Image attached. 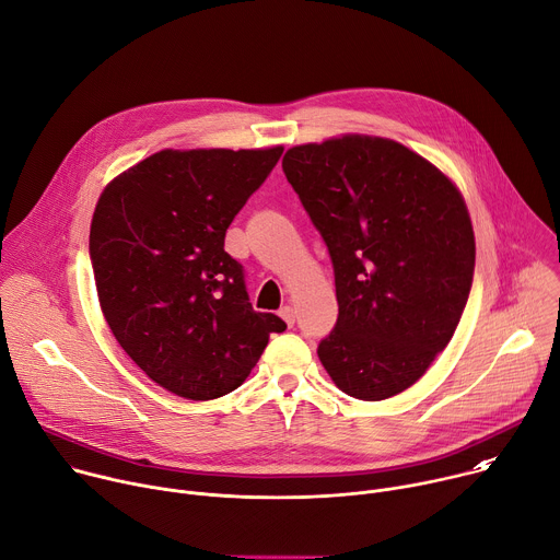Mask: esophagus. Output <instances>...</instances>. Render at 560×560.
<instances>
[{"label": "esophagus", "instance_id": "obj_1", "mask_svg": "<svg viewBox=\"0 0 560 560\" xmlns=\"http://www.w3.org/2000/svg\"><path fill=\"white\" fill-rule=\"evenodd\" d=\"M279 316L283 318V322H285L288 326H292V324H294V318H296V312H294V307H292V305H283V307L279 310Z\"/></svg>", "mask_w": 560, "mask_h": 560}]
</instances>
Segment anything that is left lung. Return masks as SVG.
<instances>
[{"mask_svg":"<svg viewBox=\"0 0 560 560\" xmlns=\"http://www.w3.org/2000/svg\"><path fill=\"white\" fill-rule=\"evenodd\" d=\"M283 173L335 268L339 318L318 359L361 401L408 389L469 296L476 246L463 195L415 150L370 135L294 145Z\"/></svg>","mask_w":560,"mask_h":560,"instance_id":"8db88e82","label":"left lung"}]
</instances>
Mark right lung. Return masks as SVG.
I'll list each match as a JSON object with an SVG mask.
<instances>
[{
	"instance_id": "1",
	"label": "right lung",
	"mask_w": 560,
	"mask_h": 560,
	"mask_svg": "<svg viewBox=\"0 0 560 560\" xmlns=\"http://www.w3.org/2000/svg\"><path fill=\"white\" fill-rule=\"evenodd\" d=\"M266 150H159L115 177L91 223L106 322L168 392L208 401L236 389L285 324L255 312L225 230L277 166Z\"/></svg>"
}]
</instances>
